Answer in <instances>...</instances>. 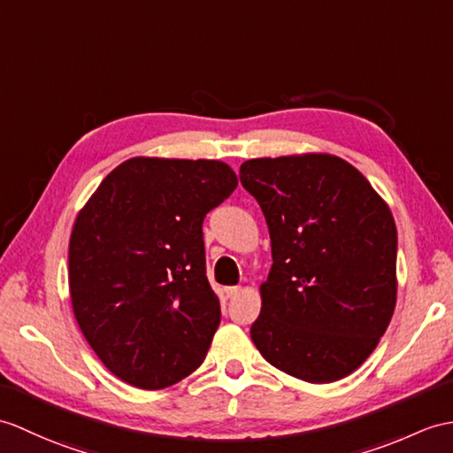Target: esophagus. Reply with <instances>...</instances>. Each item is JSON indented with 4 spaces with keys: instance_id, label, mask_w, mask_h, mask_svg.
<instances>
[{
    "instance_id": "34e87169",
    "label": "esophagus",
    "mask_w": 453,
    "mask_h": 453,
    "mask_svg": "<svg viewBox=\"0 0 453 453\" xmlns=\"http://www.w3.org/2000/svg\"><path fill=\"white\" fill-rule=\"evenodd\" d=\"M239 293H241V288H239V286H234V288H227V289H226V296H227L229 299H235V297L239 296Z\"/></svg>"
}]
</instances>
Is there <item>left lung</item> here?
Segmentation results:
<instances>
[{
    "label": "left lung",
    "mask_w": 453,
    "mask_h": 453,
    "mask_svg": "<svg viewBox=\"0 0 453 453\" xmlns=\"http://www.w3.org/2000/svg\"><path fill=\"white\" fill-rule=\"evenodd\" d=\"M239 177L265 212L274 260L252 343L299 380H342L369 359L395 309L390 206L355 165L326 152L252 157Z\"/></svg>",
    "instance_id": "obj_1"
}]
</instances>
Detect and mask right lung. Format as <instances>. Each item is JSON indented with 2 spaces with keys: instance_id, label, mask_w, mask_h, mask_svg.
<instances>
[{
  "instance_id": "1",
  "label": "right lung",
  "mask_w": 453,
  "mask_h": 453,
  "mask_svg": "<svg viewBox=\"0 0 453 453\" xmlns=\"http://www.w3.org/2000/svg\"><path fill=\"white\" fill-rule=\"evenodd\" d=\"M219 160L136 156L84 204L69 239V296L106 369L162 390L203 365L219 326L203 219L235 191Z\"/></svg>"
}]
</instances>
